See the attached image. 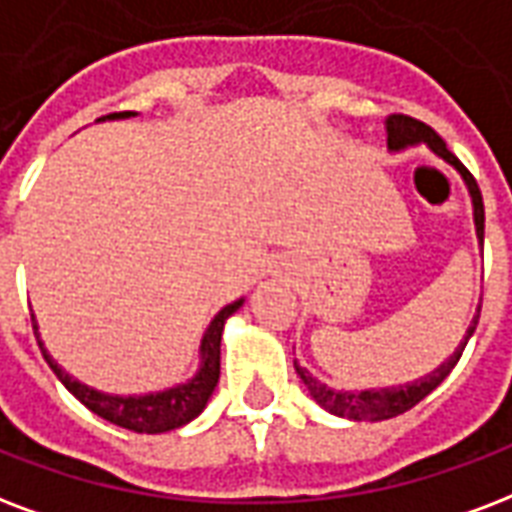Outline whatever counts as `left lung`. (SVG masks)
<instances>
[{
	"mask_svg": "<svg viewBox=\"0 0 512 512\" xmlns=\"http://www.w3.org/2000/svg\"><path fill=\"white\" fill-rule=\"evenodd\" d=\"M386 142H389V150H403L408 144H419L424 142L429 150L440 155L443 161L451 163L462 179L467 182V190L473 195V209H475V230H478V239L483 244V195H481V187L475 182V177L470 171L464 169V163L456 158L454 152L448 150L446 142L440 139L427 123H421L416 117H408V115H392L386 120ZM478 317H481V308H478V314H475L473 325L464 335V343L459 349L448 357V362H443L438 370H432L429 376L419 378V381H413V384H403V386H392V389H368V392H341V389H330L327 384L317 381V378L311 376L306 368H300L295 365L298 370L300 381L306 384V389L311 392V397L317 400L325 411L335 413V416H343V419H354V421H384V419H392V416H400V413L411 411L413 405L421 403L424 397L435 389V386L443 381V378L454 370V365L459 362L462 357L464 346L470 341V335L475 333V327H478Z\"/></svg>",
	"mask_w": 512,
	"mask_h": 512,
	"instance_id": "left-lung-1",
	"label": "left lung"
}]
</instances>
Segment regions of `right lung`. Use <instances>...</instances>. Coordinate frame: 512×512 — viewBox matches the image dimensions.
Masks as SVG:
<instances>
[{"label": "right lung", "mask_w": 512, "mask_h": 512, "mask_svg": "<svg viewBox=\"0 0 512 512\" xmlns=\"http://www.w3.org/2000/svg\"><path fill=\"white\" fill-rule=\"evenodd\" d=\"M134 112H112L107 117H128ZM241 300L225 306L212 319V325L206 330L204 341H201V370L195 373V378H190L187 384H179L174 389H166V392H155V395H142V397H115L104 395V392H96L91 386L80 384L77 378H72L66 370H61L53 362L42 341H39L37 322L31 317V327H34V335H37V343L45 360L53 368V373L58 376V381L72 392L80 403L93 411L101 419L112 421L117 427L131 429V432H147V435H158V432H169V429H177L187 421H193L198 413L204 411L209 397H212L214 386L220 381V341H222V327H225V319L239 311Z\"/></svg>", "instance_id": "1"}]
</instances>
